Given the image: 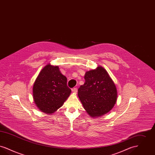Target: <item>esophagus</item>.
<instances>
[{
	"mask_svg": "<svg viewBox=\"0 0 155 155\" xmlns=\"http://www.w3.org/2000/svg\"><path fill=\"white\" fill-rule=\"evenodd\" d=\"M71 91H72V92H73L74 93H77V91H78V89L77 88H73L71 89Z\"/></svg>",
	"mask_w": 155,
	"mask_h": 155,
	"instance_id": "1",
	"label": "esophagus"
}]
</instances>
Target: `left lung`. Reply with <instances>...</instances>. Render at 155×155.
Returning a JSON list of instances; mask_svg holds the SVG:
<instances>
[{"label":"left lung","mask_w":155,"mask_h":155,"mask_svg":"<svg viewBox=\"0 0 155 155\" xmlns=\"http://www.w3.org/2000/svg\"><path fill=\"white\" fill-rule=\"evenodd\" d=\"M84 78V84L78 90V95L84 108L92 117L96 118L106 114L117 101L114 83L101 66L87 71Z\"/></svg>","instance_id":"1"}]
</instances>
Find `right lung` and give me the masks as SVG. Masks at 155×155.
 I'll use <instances>...</instances> for the list:
<instances>
[{
	"label": "right lung",
	"instance_id": "add662e5",
	"mask_svg": "<svg viewBox=\"0 0 155 155\" xmlns=\"http://www.w3.org/2000/svg\"><path fill=\"white\" fill-rule=\"evenodd\" d=\"M67 80L57 66L48 64L42 68L33 86L34 102L40 110L50 114L62 106L71 92Z\"/></svg>",
	"mask_w": 155,
	"mask_h": 155
}]
</instances>
